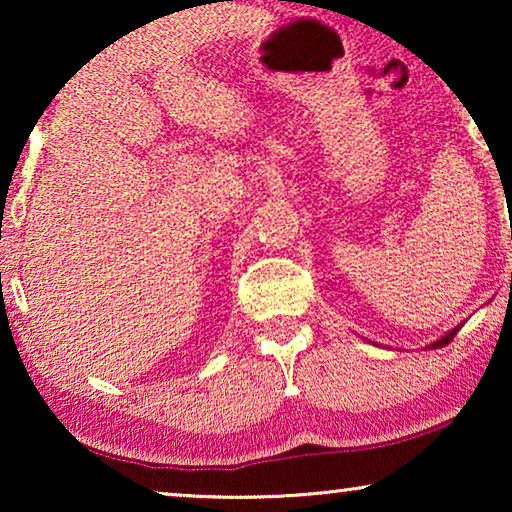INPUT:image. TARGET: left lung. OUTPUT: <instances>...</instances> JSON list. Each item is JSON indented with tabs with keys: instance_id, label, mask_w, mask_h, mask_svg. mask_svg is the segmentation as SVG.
Wrapping results in <instances>:
<instances>
[{
	"instance_id": "left-lung-1",
	"label": "left lung",
	"mask_w": 512,
	"mask_h": 512,
	"mask_svg": "<svg viewBox=\"0 0 512 512\" xmlns=\"http://www.w3.org/2000/svg\"><path fill=\"white\" fill-rule=\"evenodd\" d=\"M459 328H461V326H457V328H452V331H450V333H447V335H445V338H440V340H436V342H433V345H431V347H445V345H447V342H452V340H454V335H457V333H459Z\"/></svg>"
}]
</instances>
